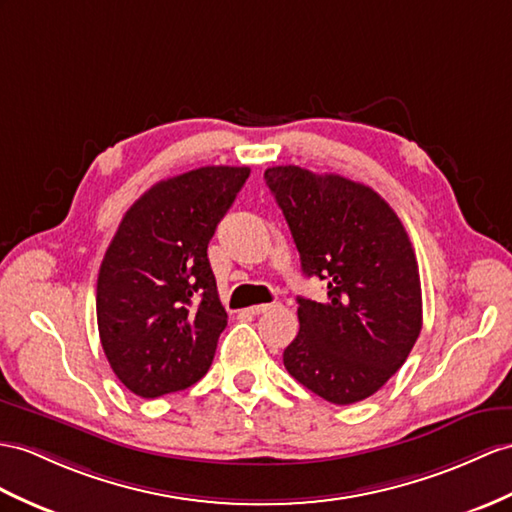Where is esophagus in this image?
<instances>
[{"label": "esophagus", "mask_w": 512, "mask_h": 512, "mask_svg": "<svg viewBox=\"0 0 512 512\" xmlns=\"http://www.w3.org/2000/svg\"><path fill=\"white\" fill-rule=\"evenodd\" d=\"M273 306H276V304H258V306H249V308H247V313H249V315H263V313H267V310H271Z\"/></svg>", "instance_id": "1"}]
</instances>
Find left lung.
I'll return each instance as SVG.
<instances>
[{
  "mask_svg": "<svg viewBox=\"0 0 512 512\" xmlns=\"http://www.w3.org/2000/svg\"><path fill=\"white\" fill-rule=\"evenodd\" d=\"M302 271L326 302L297 297L299 332L284 367L332 404L373 395L404 365L421 332L415 249L395 210L365 184L295 165L269 167Z\"/></svg>",
  "mask_w": 512,
  "mask_h": 512,
  "instance_id": "8db88e82",
  "label": "left lung"
}]
</instances>
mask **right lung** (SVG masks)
<instances>
[{"instance_id": "1", "label": "right lung", "mask_w": 512, "mask_h": 512, "mask_svg": "<svg viewBox=\"0 0 512 512\" xmlns=\"http://www.w3.org/2000/svg\"><path fill=\"white\" fill-rule=\"evenodd\" d=\"M249 167H199L143 193L97 276V328L115 376L145 400L189 389L213 363L228 313L208 263Z\"/></svg>"}]
</instances>
